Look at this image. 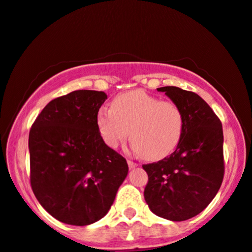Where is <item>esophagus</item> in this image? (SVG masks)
I'll return each mask as SVG.
<instances>
[{
	"label": "esophagus",
	"mask_w": 252,
	"mask_h": 252,
	"mask_svg": "<svg viewBox=\"0 0 252 252\" xmlns=\"http://www.w3.org/2000/svg\"><path fill=\"white\" fill-rule=\"evenodd\" d=\"M128 165H129V168H130V169H134V168H136V166H137L138 164H137V163L132 162V160L128 159Z\"/></svg>",
	"instance_id": "esophagus-1"
}]
</instances>
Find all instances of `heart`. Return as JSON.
I'll use <instances>...</instances> for the list:
<instances>
[{
  "label": "heart",
  "mask_w": 252,
  "mask_h": 252,
  "mask_svg": "<svg viewBox=\"0 0 252 252\" xmlns=\"http://www.w3.org/2000/svg\"><path fill=\"white\" fill-rule=\"evenodd\" d=\"M96 123L108 147L115 149L130 135L139 156L156 160L171 154L180 143L184 116L175 102L134 90L115 97L111 109H99Z\"/></svg>",
  "instance_id": "b5f03b06"
}]
</instances>
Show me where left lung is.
<instances>
[{"mask_svg": "<svg viewBox=\"0 0 252 252\" xmlns=\"http://www.w3.org/2000/svg\"><path fill=\"white\" fill-rule=\"evenodd\" d=\"M157 90L182 109L184 129L170 156L142 165L148 174L144 198L157 216L181 222L202 213L220 190L224 177L222 123L197 94L177 87Z\"/></svg>", "mask_w": 252, "mask_h": 252, "instance_id": "obj_1", "label": "left lung"}]
</instances>
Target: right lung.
Wrapping results in <instances>:
<instances>
[{
  "mask_svg": "<svg viewBox=\"0 0 252 252\" xmlns=\"http://www.w3.org/2000/svg\"><path fill=\"white\" fill-rule=\"evenodd\" d=\"M105 99L95 90L57 97L30 129V186L60 222L83 226L101 220L128 175L126 158L104 143L97 128Z\"/></svg>",
  "mask_w": 252,
  "mask_h": 252,
  "instance_id": "obj_1",
  "label": "right lung"
}]
</instances>
